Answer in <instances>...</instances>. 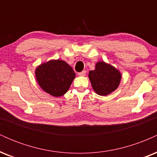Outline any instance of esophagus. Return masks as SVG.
<instances>
[{
	"label": "esophagus",
	"instance_id": "34e87169",
	"mask_svg": "<svg viewBox=\"0 0 157 157\" xmlns=\"http://www.w3.org/2000/svg\"><path fill=\"white\" fill-rule=\"evenodd\" d=\"M86 71H81V72H79L78 75H79V76L83 77V76H85V75H86Z\"/></svg>",
	"mask_w": 157,
	"mask_h": 157
}]
</instances>
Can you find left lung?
Here are the masks:
<instances>
[{
    "instance_id": "8db88e82",
    "label": "left lung",
    "mask_w": 157,
    "mask_h": 157,
    "mask_svg": "<svg viewBox=\"0 0 157 157\" xmlns=\"http://www.w3.org/2000/svg\"><path fill=\"white\" fill-rule=\"evenodd\" d=\"M89 78L94 91L97 94L107 96L120 86L122 75L112 65L99 61L95 65V69L89 71Z\"/></svg>"
}]
</instances>
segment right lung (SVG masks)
Wrapping results in <instances>:
<instances>
[{
	"instance_id": "add662e5",
	"label": "right lung",
	"mask_w": 157,
	"mask_h": 157,
	"mask_svg": "<svg viewBox=\"0 0 157 157\" xmlns=\"http://www.w3.org/2000/svg\"><path fill=\"white\" fill-rule=\"evenodd\" d=\"M35 74L40 87L55 97L67 92L76 76L72 68L59 59L41 63L35 68Z\"/></svg>"
}]
</instances>
